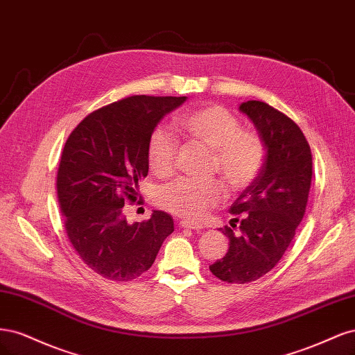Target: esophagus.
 Returning <instances> with one entry per match:
<instances>
[{
    "label": "esophagus",
    "instance_id": "obj_1",
    "mask_svg": "<svg viewBox=\"0 0 355 355\" xmlns=\"http://www.w3.org/2000/svg\"><path fill=\"white\" fill-rule=\"evenodd\" d=\"M180 227H182V228H191V230H198V232L203 228V225L196 224V223H191V221H187V220L180 221Z\"/></svg>",
    "mask_w": 355,
    "mask_h": 355
}]
</instances>
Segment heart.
<instances>
[{
  "label": "heart",
  "mask_w": 355,
  "mask_h": 355,
  "mask_svg": "<svg viewBox=\"0 0 355 355\" xmlns=\"http://www.w3.org/2000/svg\"><path fill=\"white\" fill-rule=\"evenodd\" d=\"M180 130L190 139L211 148L212 171H218L228 187L243 190L258 178L266 164L267 148L261 137L242 130L239 119L218 105H207L181 113ZM178 141L165 128H156L146 146L147 165L157 177H168L177 166ZM224 187L218 180L182 178L159 189V207L181 218L200 220L224 199Z\"/></svg>",
  "instance_id": "obj_1"
}]
</instances>
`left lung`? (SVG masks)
Wrapping results in <instances>:
<instances>
[{
	"mask_svg": "<svg viewBox=\"0 0 355 355\" xmlns=\"http://www.w3.org/2000/svg\"><path fill=\"white\" fill-rule=\"evenodd\" d=\"M240 110L254 122L267 157L258 178L230 207V225L239 222L241 233L220 228L230 248L209 270L223 282L245 284L276 267L292 243L310 194L313 156L304 132L284 113L258 100L242 103Z\"/></svg>",
	"mask_w": 355,
	"mask_h": 355,
	"instance_id": "left-lung-1",
	"label": "left lung"
}]
</instances>
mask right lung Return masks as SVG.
Listing matches in <instances>:
<instances>
[{
	"instance_id": "1",
	"label": "right lung",
	"mask_w": 355,
	"mask_h": 355,
	"mask_svg": "<svg viewBox=\"0 0 355 355\" xmlns=\"http://www.w3.org/2000/svg\"><path fill=\"white\" fill-rule=\"evenodd\" d=\"M184 101V96H131L91 112L67 137L57 199L75 252L101 277L130 282L141 276L174 232L173 216L164 211L128 224L123 205L141 202L137 190L148 174V135Z\"/></svg>"
}]
</instances>
